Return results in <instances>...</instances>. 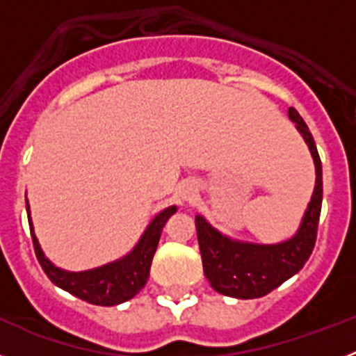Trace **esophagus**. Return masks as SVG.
<instances>
[{
    "label": "esophagus",
    "mask_w": 356,
    "mask_h": 356,
    "mask_svg": "<svg viewBox=\"0 0 356 356\" xmlns=\"http://www.w3.org/2000/svg\"><path fill=\"white\" fill-rule=\"evenodd\" d=\"M178 197L181 203H191L196 197V187L193 184H184L178 188Z\"/></svg>",
    "instance_id": "esophagus-1"
}]
</instances>
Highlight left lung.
<instances>
[{
	"label": "left lung",
	"instance_id": "1",
	"mask_svg": "<svg viewBox=\"0 0 356 356\" xmlns=\"http://www.w3.org/2000/svg\"><path fill=\"white\" fill-rule=\"evenodd\" d=\"M289 119L307 143L316 165V185L300 228L292 237L275 244H259L232 238L213 228L205 217L196 216L203 273L219 294L253 300L275 291L300 271L316 244L321 205H323V168L314 137L298 110L289 108Z\"/></svg>",
	"mask_w": 356,
	"mask_h": 356
}]
</instances>
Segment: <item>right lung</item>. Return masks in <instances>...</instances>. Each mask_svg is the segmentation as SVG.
I'll return each instance as SVG.
<instances>
[{
  "instance_id": "add662e5",
  "label": "right lung",
  "mask_w": 356,
  "mask_h": 356,
  "mask_svg": "<svg viewBox=\"0 0 356 356\" xmlns=\"http://www.w3.org/2000/svg\"><path fill=\"white\" fill-rule=\"evenodd\" d=\"M176 210H178L176 205L160 210L146 226L134 250L121 259L105 264V266L94 267V269H87V271H65V269L56 267L44 254L39 238L33 232L30 205H28L26 200L28 222H30L33 248H35V254L44 273L48 275V278L56 287L64 289L69 294L76 296L87 303L99 305V307H114V305L124 303V301L139 294L140 289H144L147 278H149L151 260H153V254L159 246L160 234H162L169 217Z\"/></svg>"
}]
</instances>
